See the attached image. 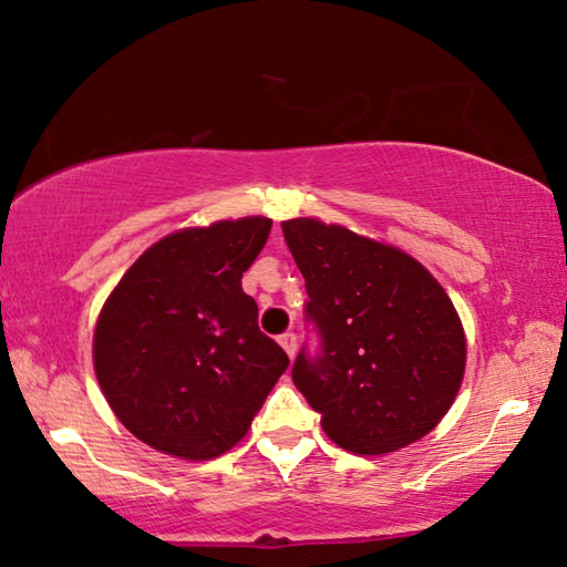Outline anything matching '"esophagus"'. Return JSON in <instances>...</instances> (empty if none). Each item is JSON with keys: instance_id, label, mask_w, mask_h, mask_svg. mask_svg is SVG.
Returning <instances> with one entry per match:
<instances>
[{"instance_id": "34e87169", "label": "esophagus", "mask_w": 567, "mask_h": 567, "mask_svg": "<svg viewBox=\"0 0 567 567\" xmlns=\"http://www.w3.org/2000/svg\"><path fill=\"white\" fill-rule=\"evenodd\" d=\"M278 343H281V346H284V351L289 353L291 359H293V355H296V333H293V331H286V333H281V336H278Z\"/></svg>"}]
</instances>
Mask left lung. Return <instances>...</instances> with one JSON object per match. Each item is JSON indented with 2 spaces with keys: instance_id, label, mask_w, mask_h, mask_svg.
Listing matches in <instances>:
<instances>
[{
  "instance_id": "obj_1",
  "label": "left lung",
  "mask_w": 567,
  "mask_h": 567,
  "mask_svg": "<svg viewBox=\"0 0 567 567\" xmlns=\"http://www.w3.org/2000/svg\"><path fill=\"white\" fill-rule=\"evenodd\" d=\"M306 281L303 346L291 379L341 449L381 455L423 439L449 413L465 371V336L449 293L399 248L326 226L284 221Z\"/></svg>"
}]
</instances>
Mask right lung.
<instances>
[{
	"label": "right lung",
	"instance_id": "right-lung-1",
	"mask_svg": "<svg viewBox=\"0 0 567 567\" xmlns=\"http://www.w3.org/2000/svg\"><path fill=\"white\" fill-rule=\"evenodd\" d=\"M268 231L271 218L251 216L166 236L136 258L99 313V385L152 449L186 461L234 449L289 369L241 289Z\"/></svg>",
	"mask_w": 567,
	"mask_h": 567
}]
</instances>
